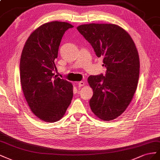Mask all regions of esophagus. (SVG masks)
Masks as SVG:
<instances>
[{
    "label": "esophagus",
    "instance_id": "34e87169",
    "mask_svg": "<svg viewBox=\"0 0 160 160\" xmlns=\"http://www.w3.org/2000/svg\"><path fill=\"white\" fill-rule=\"evenodd\" d=\"M78 84L79 86H83L84 85V81H80V82H79L78 83Z\"/></svg>",
    "mask_w": 160,
    "mask_h": 160
}]
</instances>
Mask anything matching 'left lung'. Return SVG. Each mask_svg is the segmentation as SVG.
Returning <instances> with one entry per match:
<instances>
[{"instance_id": "8db88e82", "label": "left lung", "mask_w": 160, "mask_h": 160, "mask_svg": "<svg viewBox=\"0 0 160 160\" xmlns=\"http://www.w3.org/2000/svg\"><path fill=\"white\" fill-rule=\"evenodd\" d=\"M92 45L98 58H103L105 75L90 76L93 89L90 106L103 121L115 119L129 106L138 86L139 58L127 32L114 24L90 23L77 27Z\"/></svg>"}]
</instances>
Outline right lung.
I'll return each instance as SVG.
<instances>
[{
    "instance_id": "obj_1",
    "label": "right lung",
    "mask_w": 160,
    "mask_h": 160,
    "mask_svg": "<svg viewBox=\"0 0 160 160\" xmlns=\"http://www.w3.org/2000/svg\"><path fill=\"white\" fill-rule=\"evenodd\" d=\"M73 25L52 21L32 33L22 49L20 78L25 98L31 111L45 122H56L64 115L73 97V86L54 76V60L65 32Z\"/></svg>"
}]
</instances>
